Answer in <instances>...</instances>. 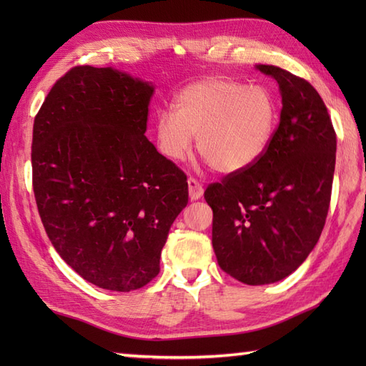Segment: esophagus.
I'll list each match as a JSON object with an SVG mask.
<instances>
[{"instance_id":"1","label":"esophagus","mask_w":366,"mask_h":366,"mask_svg":"<svg viewBox=\"0 0 366 366\" xmlns=\"http://www.w3.org/2000/svg\"><path fill=\"white\" fill-rule=\"evenodd\" d=\"M187 184H189V195H190V199L192 201H197V199H199L201 197H203V185H201L197 179H193V177H189V181H187Z\"/></svg>"}]
</instances>
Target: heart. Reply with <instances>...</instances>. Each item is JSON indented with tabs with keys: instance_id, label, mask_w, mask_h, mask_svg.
I'll return each mask as SVG.
<instances>
[{
	"instance_id": "1",
	"label": "heart",
	"mask_w": 366,
	"mask_h": 366,
	"mask_svg": "<svg viewBox=\"0 0 366 366\" xmlns=\"http://www.w3.org/2000/svg\"><path fill=\"white\" fill-rule=\"evenodd\" d=\"M278 126L277 97L267 86L207 76L182 88L173 110L155 118V138L167 159L181 162L197 149L215 171L240 173L258 162Z\"/></svg>"
}]
</instances>
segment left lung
I'll return each mask as SVG.
<instances>
[{
	"mask_svg": "<svg viewBox=\"0 0 366 366\" xmlns=\"http://www.w3.org/2000/svg\"><path fill=\"white\" fill-rule=\"evenodd\" d=\"M282 113L266 154L211 184L212 247L222 270L245 285L280 282L307 259L327 219L337 134L327 107L307 80L277 66Z\"/></svg>",
	"mask_w": 366,
	"mask_h": 366,
	"instance_id": "1",
	"label": "left lung"
}]
</instances>
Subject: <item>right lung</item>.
Instances as JSON below:
<instances>
[{
    "label": "right lung",
    "mask_w": 366,
    "mask_h": 366,
    "mask_svg": "<svg viewBox=\"0 0 366 366\" xmlns=\"http://www.w3.org/2000/svg\"><path fill=\"white\" fill-rule=\"evenodd\" d=\"M151 83L76 66L53 84L33 127V190L61 258L86 282L139 290L189 203L187 176L144 137Z\"/></svg>",
    "instance_id": "add662e5"
}]
</instances>
